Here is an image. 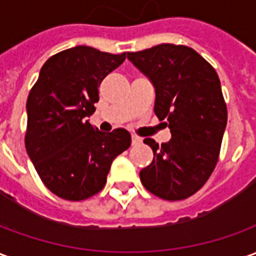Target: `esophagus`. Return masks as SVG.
<instances>
[{
  "label": "esophagus",
  "instance_id": "1",
  "mask_svg": "<svg viewBox=\"0 0 256 256\" xmlns=\"http://www.w3.org/2000/svg\"><path fill=\"white\" fill-rule=\"evenodd\" d=\"M142 142V138L138 137V136H132V144L133 145H138Z\"/></svg>",
  "mask_w": 256,
  "mask_h": 256
}]
</instances>
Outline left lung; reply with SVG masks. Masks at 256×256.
<instances>
[{"label":"left lung","instance_id":"8db88e82","mask_svg":"<svg viewBox=\"0 0 256 256\" xmlns=\"http://www.w3.org/2000/svg\"><path fill=\"white\" fill-rule=\"evenodd\" d=\"M128 58L155 88V114L172 132V140L159 145L144 142L154 160L140 172L150 193L164 200H182L196 193L214 172L228 110L220 82L212 66L192 48L162 44Z\"/></svg>","mask_w":256,"mask_h":256}]
</instances>
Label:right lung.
I'll return each mask as SVG.
<instances>
[{"instance_id":"1","label":"right lung","mask_w":256,"mask_h":256,"mask_svg":"<svg viewBox=\"0 0 256 256\" xmlns=\"http://www.w3.org/2000/svg\"><path fill=\"white\" fill-rule=\"evenodd\" d=\"M124 58L126 53L71 48L48 58L30 90L26 150L58 198L79 202L100 192L112 160L132 144L128 130L102 133L86 120L98 101V84Z\"/></svg>"}]
</instances>
